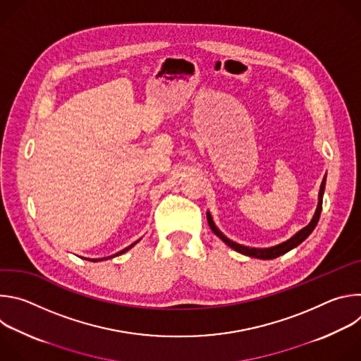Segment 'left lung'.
<instances>
[{
    "label": "left lung",
    "instance_id": "1",
    "mask_svg": "<svg viewBox=\"0 0 361 361\" xmlns=\"http://www.w3.org/2000/svg\"><path fill=\"white\" fill-rule=\"evenodd\" d=\"M324 188H326V176L322 181V185H320V191H319V202H317V209H316V213L312 219V221L308 223L304 228H301L300 231H297L293 237H290L288 240L277 244V245H273V247H267V248H255V247H247V245H243V244H238L233 240H230L228 237H226L216 226V223L213 221V217L210 214V212H207V221H209V226L210 228L213 230V233L221 238L228 247H231L233 250H235L237 252L240 254H244V255H248V257H254V259H260V260H273V259H277V257L288 252L290 250L295 248L297 245H300L308 235H310L313 233V230L316 228L317 223H319V219H320V214H322V205H323V195H324Z\"/></svg>",
    "mask_w": 361,
    "mask_h": 361
}]
</instances>
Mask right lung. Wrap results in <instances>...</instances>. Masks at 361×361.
Returning <instances> with one entry per match:
<instances>
[{"label":"right lung","mask_w":361,"mask_h":361,"mask_svg":"<svg viewBox=\"0 0 361 361\" xmlns=\"http://www.w3.org/2000/svg\"><path fill=\"white\" fill-rule=\"evenodd\" d=\"M140 240H141V238H140ZM140 240H137V241H135V243H133V244H131V245H128V247H126V248H124V250H121V251H118V252H116V254H113V255H110V257H104V259H91V260H90V262H102V260H109V259H113V257H117V255H121V254H124V252H126V251H128V250H130V248H133V247H134V245H135V244H137V243H138V241H140ZM85 260H88V259H85Z\"/></svg>","instance_id":"obj_1"}]
</instances>
